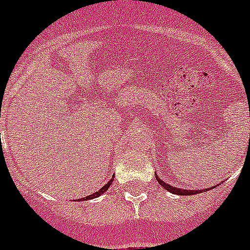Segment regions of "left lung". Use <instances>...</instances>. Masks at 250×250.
I'll use <instances>...</instances> for the list:
<instances>
[{
    "instance_id": "1",
    "label": "left lung",
    "mask_w": 250,
    "mask_h": 250,
    "mask_svg": "<svg viewBox=\"0 0 250 250\" xmlns=\"http://www.w3.org/2000/svg\"><path fill=\"white\" fill-rule=\"evenodd\" d=\"M157 180L158 183H159V185L162 186V188H164L165 190H167L169 192L171 193H175V195H195V193H200V192H205V190H207V188H205V190H184V188H174V186L169 185V184H167L165 181H163L162 179L159 178V176H157ZM214 188V186H213Z\"/></svg>"
}]
</instances>
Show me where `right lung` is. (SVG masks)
I'll return each mask as SVG.
<instances>
[{"instance_id":"right-lung-1","label":"right lung","mask_w":250,"mask_h":250,"mask_svg":"<svg viewBox=\"0 0 250 250\" xmlns=\"http://www.w3.org/2000/svg\"><path fill=\"white\" fill-rule=\"evenodd\" d=\"M112 181H113V178L111 179V180L108 181V183L106 184V185L104 186H102L101 188H100L99 191H96V192H93L92 195H88V196H86V197H83V199H79V201H83V200H91V199H96V197H99V196H101L102 193L104 192H106L107 190H108V188L109 186H111V183Z\"/></svg>"}]
</instances>
